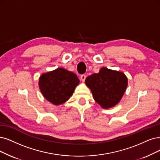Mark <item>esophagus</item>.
Wrapping results in <instances>:
<instances>
[{"label":"esophagus","mask_w":160,"mask_h":160,"mask_svg":"<svg viewBox=\"0 0 160 160\" xmlns=\"http://www.w3.org/2000/svg\"><path fill=\"white\" fill-rule=\"evenodd\" d=\"M86 76L85 74H82L81 76H80V79L82 80V82H84L86 80Z\"/></svg>","instance_id":"esophagus-1"}]
</instances>
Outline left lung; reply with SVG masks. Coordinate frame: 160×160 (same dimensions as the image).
<instances>
[{"label": "left lung", "mask_w": 160, "mask_h": 160, "mask_svg": "<svg viewBox=\"0 0 160 160\" xmlns=\"http://www.w3.org/2000/svg\"><path fill=\"white\" fill-rule=\"evenodd\" d=\"M85 82L94 100L102 108L109 109L121 101L127 89L128 79L123 72L103 67L98 73L88 76Z\"/></svg>", "instance_id": "obj_1"}]
</instances>
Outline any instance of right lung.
Listing matches in <instances>:
<instances>
[{
	"label": "right lung",
	"instance_id": "obj_1",
	"mask_svg": "<svg viewBox=\"0 0 160 160\" xmlns=\"http://www.w3.org/2000/svg\"><path fill=\"white\" fill-rule=\"evenodd\" d=\"M80 80L77 76L63 68L43 73L39 80V89L44 98L55 105L66 102L72 95Z\"/></svg>",
	"mask_w": 160,
	"mask_h": 160
}]
</instances>
